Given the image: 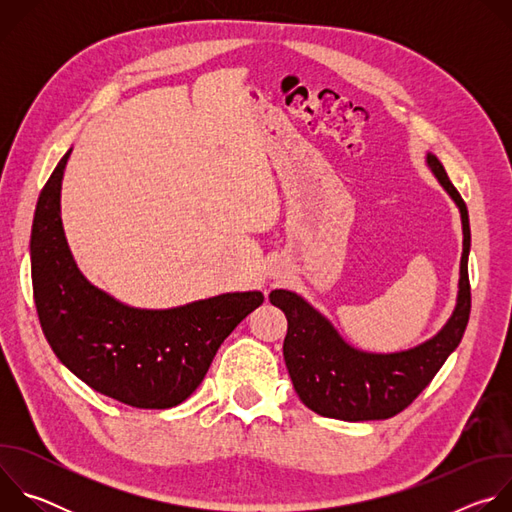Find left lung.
Masks as SVG:
<instances>
[{"mask_svg": "<svg viewBox=\"0 0 512 512\" xmlns=\"http://www.w3.org/2000/svg\"><path fill=\"white\" fill-rule=\"evenodd\" d=\"M427 166L462 214L464 251L458 302L448 324L427 342L391 354L362 352L342 340L334 326L294 291L273 289L269 302L287 318L283 358L302 403L318 415L344 421L389 419L409 407L458 348L470 318V221L460 192L442 162L427 154Z\"/></svg>", "mask_w": 512, "mask_h": 512, "instance_id": "1", "label": "left lung"}]
</instances>
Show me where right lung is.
Segmentation results:
<instances>
[{
  "instance_id": "1",
  "label": "right lung",
  "mask_w": 512,
  "mask_h": 512,
  "mask_svg": "<svg viewBox=\"0 0 512 512\" xmlns=\"http://www.w3.org/2000/svg\"><path fill=\"white\" fill-rule=\"evenodd\" d=\"M70 152L44 184L32 225L42 332L64 367L101 395L139 409L176 407L202 383L225 338L263 304V294L235 291L172 310H139L89 283L70 255L60 218Z\"/></svg>"
}]
</instances>
